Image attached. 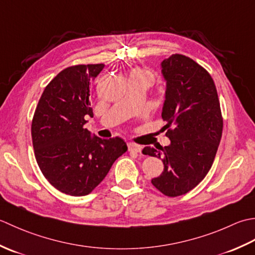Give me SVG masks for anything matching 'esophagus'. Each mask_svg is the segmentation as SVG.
<instances>
[{
	"mask_svg": "<svg viewBox=\"0 0 255 255\" xmlns=\"http://www.w3.org/2000/svg\"><path fill=\"white\" fill-rule=\"evenodd\" d=\"M128 152H131V153H141V150H142L141 145H137L135 143H128Z\"/></svg>",
	"mask_w": 255,
	"mask_h": 255,
	"instance_id": "obj_1",
	"label": "esophagus"
}]
</instances>
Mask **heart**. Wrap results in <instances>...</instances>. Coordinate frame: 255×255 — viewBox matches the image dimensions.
Returning <instances> with one entry per match:
<instances>
[{"label":"heart","instance_id":"heart-1","mask_svg":"<svg viewBox=\"0 0 255 255\" xmlns=\"http://www.w3.org/2000/svg\"><path fill=\"white\" fill-rule=\"evenodd\" d=\"M131 76L141 77V78H143V79H144L145 81H147L149 85L152 84L153 80H154L153 75L150 74V72H148V71H146V70H143V69H136V70H134V71L132 72V74H131Z\"/></svg>","mask_w":255,"mask_h":255}]
</instances>
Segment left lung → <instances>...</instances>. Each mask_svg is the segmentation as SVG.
<instances>
[{"mask_svg":"<svg viewBox=\"0 0 255 255\" xmlns=\"http://www.w3.org/2000/svg\"><path fill=\"white\" fill-rule=\"evenodd\" d=\"M160 66L166 80L162 118L167 122L164 128L170 144L146 146L142 152L163 160V173L152 179L155 188L177 197L195 188L211 168L223 120L215 82L204 67L179 54Z\"/></svg>","mask_w":255,"mask_h":255,"instance_id":"left-lung-1","label":"left lung"}]
</instances>
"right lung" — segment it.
<instances>
[{
    "label": "right lung",
    "mask_w": 255,
    "mask_h": 255,
    "mask_svg": "<svg viewBox=\"0 0 255 255\" xmlns=\"http://www.w3.org/2000/svg\"><path fill=\"white\" fill-rule=\"evenodd\" d=\"M105 65H77L64 69L46 86L32 122L37 164L56 189L86 196L105 179L116 159L128 150L121 137L91 136L86 116L93 117L92 80Z\"/></svg>",
    "instance_id": "obj_1"
}]
</instances>
